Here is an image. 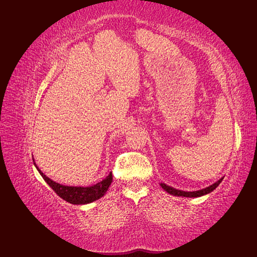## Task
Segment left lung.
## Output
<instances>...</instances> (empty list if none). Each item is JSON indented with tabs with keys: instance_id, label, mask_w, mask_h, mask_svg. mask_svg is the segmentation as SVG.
I'll list each match as a JSON object with an SVG mask.
<instances>
[{
	"instance_id": "left-lung-1",
	"label": "left lung",
	"mask_w": 257,
	"mask_h": 257,
	"mask_svg": "<svg viewBox=\"0 0 257 257\" xmlns=\"http://www.w3.org/2000/svg\"><path fill=\"white\" fill-rule=\"evenodd\" d=\"M223 178H221L220 180H217L216 182H214L213 184L209 185V187H206L204 189H201V190H198V191H182V190H178V189H174L172 187H170V185H167L166 183H160L161 188L167 191L168 193H170L172 195H177V196H185V198H199V196H202V195H205L207 193L212 192L213 190L217 188V185H219L221 182H222Z\"/></svg>"
}]
</instances>
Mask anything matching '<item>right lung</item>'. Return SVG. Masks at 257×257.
Wrapping results in <instances>:
<instances>
[{
	"label": "right lung",
	"mask_w": 257,
	"mask_h": 257,
	"mask_svg": "<svg viewBox=\"0 0 257 257\" xmlns=\"http://www.w3.org/2000/svg\"><path fill=\"white\" fill-rule=\"evenodd\" d=\"M34 165L37 169V171L40 172L43 179L45 180V182L55 191L56 194H58V196H61L62 199L72 204H87L100 199L101 196L105 195L109 185L112 182V173L110 172L102 181L98 182L94 185H90V187H72V185H64L53 181L52 179L46 177L45 174L40 170V168L36 166V163H34Z\"/></svg>",
	"instance_id": "add662e5"
}]
</instances>
